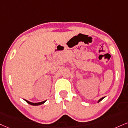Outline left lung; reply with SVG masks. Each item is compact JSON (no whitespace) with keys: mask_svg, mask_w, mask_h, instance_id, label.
<instances>
[{"mask_svg":"<svg viewBox=\"0 0 128 128\" xmlns=\"http://www.w3.org/2000/svg\"><path fill=\"white\" fill-rule=\"evenodd\" d=\"M106 97H102V98H101L100 99H99V100H98V102H101V101H102V99H103V98H105Z\"/></svg>","mask_w":128,"mask_h":128,"instance_id":"8db88e82","label":"left lung"}]
</instances>
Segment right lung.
<instances>
[{
  "label": "right lung",
  "instance_id": "add662e5",
  "mask_svg": "<svg viewBox=\"0 0 128 128\" xmlns=\"http://www.w3.org/2000/svg\"><path fill=\"white\" fill-rule=\"evenodd\" d=\"M24 100L25 101H26V102H28V104H30V105H32V106H39V105L42 104H44L46 102V100H45V101H43V102H29V101L26 100V99H24Z\"/></svg>",
  "mask_w": 128,
  "mask_h": 128
}]
</instances>
